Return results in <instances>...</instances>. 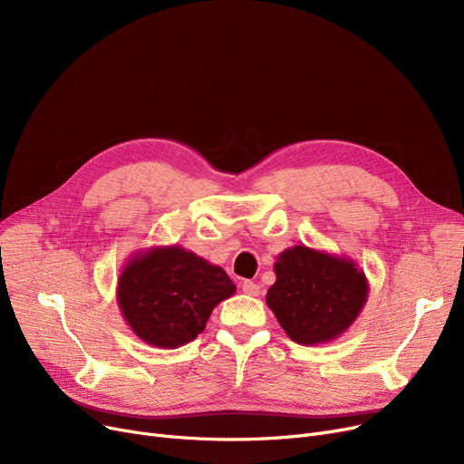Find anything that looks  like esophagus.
Returning a JSON list of instances; mask_svg holds the SVG:
<instances>
[{"label":"esophagus","mask_w":464,"mask_h":464,"mask_svg":"<svg viewBox=\"0 0 464 464\" xmlns=\"http://www.w3.org/2000/svg\"><path fill=\"white\" fill-rule=\"evenodd\" d=\"M242 291H245V294H246V295H250V297H257V295H259V291H261V287H259L256 282L246 280V282H242Z\"/></svg>","instance_id":"34e87169"}]
</instances>
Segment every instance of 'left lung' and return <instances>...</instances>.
I'll return each instance as SVG.
<instances>
[{"mask_svg": "<svg viewBox=\"0 0 464 464\" xmlns=\"http://www.w3.org/2000/svg\"><path fill=\"white\" fill-rule=\"evenodd\" d=\"M266 304L297 344L315 346L343 336L369 299V280L350 257L308 246L284 250Z\"/></svg>", "mask_w": 464, "mask_h": 464, "instance_id": "1", "label": "left lung"}]
</instances>
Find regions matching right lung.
Instances as JSON below:
<instances>
[{
  "mask_svg": "<svg viewBox=\"0 0 464 464\" xmlns=\"http://www.w3.org/2000/svg\"><path fill=\"white\" fill-rule=\"evenodd\" d=\"M235 289L222 266L179 245L154 246L128 259L116 301L144 344L175 350L205 331L212 310Z\"/></svg>",
  "mask_w": 464,
  "mask_h": 464,
  "instance_id": "add662e5",
  "label": "right lung"
}]
</instances>
